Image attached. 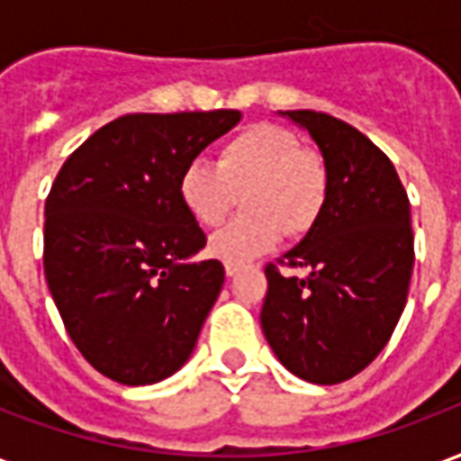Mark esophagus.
Returning a JSON list of instances; mask_svg holds the SVG:
<instances>
[{"mask_svg": "<svg viewBox=\"0 0 461 461\" xmlns=\"http://www.w3.org/2000/svg\"><path fill=\"white\" fill-rule=\"evenodd\" d=\"M240 269L241 267H237V264H224V274H227V276H237V274H240Z\"/></svg>", "mask_w": 461, "mask_h": 461, "instance_id": "1", "label": "esophagus"}]
</instances>
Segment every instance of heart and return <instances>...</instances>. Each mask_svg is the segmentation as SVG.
Here are the masks:
<instances>
[{
  "mask_svg": "<svg viewBox=\"0 0 461 461\" xmlns=\"http://www.w3.org/2000/svg\"><path fill=\"white\" fill-rule=\"evenodd\" d=\"M177 197L192 220L217 227L237 197L247 210L210 240L214 259L247 264L289 234H306L321 220L329 197V172L299 135L259 122L221 145L217 165L190 162L180 172Z\"/></svg>",
  "mask_w": 461,
  "mask_h": 461,
  "instance_id": "obj_1",
  "label": "heart"
}]
</instances>
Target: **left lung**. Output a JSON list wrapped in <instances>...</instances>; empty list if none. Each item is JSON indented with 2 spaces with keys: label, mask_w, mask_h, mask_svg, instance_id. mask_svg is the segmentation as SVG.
Listing matches in <instances>:
<instances>
[{
  "label": "left lung",
  "mask_w": 461,
  "mask_h": 461,
  "mask_svg": "<svg viewBox=\"0 0 461 461\" xmlns=\"http://www.w3.org/2000/svg\"><path fill=\"white\" fill-rule=\"evenodd\" d=\"M309 132L326 172L321 220L281 257L306 276L267 267L261 330L281 366L336 385L377 357L402 316L415 264L410 200L393 162L353 125L316 111H279Z\"/></svg>",
  "instance_id": "1"
}]
</instances>
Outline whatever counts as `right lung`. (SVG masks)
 Wrapping results in <instances>:
<instances>
[{
  "instance_id": "1",
  "label": "right lung",
  "mask_w": 461,
  "mask_h": 461,
  "mask_svg": "<svg viewBox=\"0 0 461 461\" xmlns=\"http://www.w3.org/2000/svg\"><path fill=\"white\" fill-rule=\"evenodd\" d=\"M240 111L132 113L64 162L44 210V274L68 336L121 385H152L190 360L224 267L177 197L180 172Z\"/></svg>"
}]
</instances>
